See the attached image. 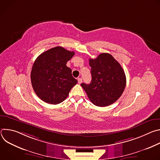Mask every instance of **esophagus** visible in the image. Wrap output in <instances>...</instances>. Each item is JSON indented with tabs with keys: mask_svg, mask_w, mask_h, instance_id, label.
<instances>
[{
	"mask_svg": "<svg viewBox=\"0 0 160 160\" xmlns=\"http://www.w3.org/2000/svg\"><path fill=\"white\" fill-rule=\"evenodd\" d=\"M78 82L79 84H80L82 82V78H78Z\"/></svg>",
	"mask_w": 160,
	"mask_h": 160,
	"instance_id": "obj_1",
	"label": "esophagus"
}]
</instances>
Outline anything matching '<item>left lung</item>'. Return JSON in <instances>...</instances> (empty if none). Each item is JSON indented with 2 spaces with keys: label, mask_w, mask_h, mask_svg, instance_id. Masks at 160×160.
Returning a JSON list of instances; mask_svg holds the SVG:
<instances>
[{
  "label": "left lung",
  "mask_w": 160,
  "mask_h": 160,
  "mask_svg": "<svg viewBox=\"0 0 160 160\" xmlns=\"http://www.w3.org/2000/svg\"><path fill=\"white\" fill-rule=\"evenodd\" d=\"M92 81L81 83L90 101L104 107L116 102L126 85V77L120 63L110 54L101 53L94 59H89Z\"/></svg>",
  "instance_id": "8db88e82"
}]
</instances>
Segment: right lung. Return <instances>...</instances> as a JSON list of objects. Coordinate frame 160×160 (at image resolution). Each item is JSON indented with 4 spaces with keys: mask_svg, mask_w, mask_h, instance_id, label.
<instances>
[{
    "mask_svg": "<svg viewBox=\"0 0 160 160\" xmlns=\"http://www.w3.org/2000/svg\"><path fill=\"white\" fill-rule=\"evenodd\" d=\"M62 47H55L42 53L35 61L31 82L37 96L45 102L58 104L64 101L78 81L73 77L67 62L74 56Z\"/></svg>",
    "mask_w": 160,
    "mask_h": 160,
    "instance_id": "1",
    "label": "right lung"
}]
</instances>
